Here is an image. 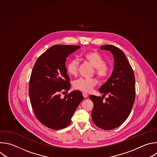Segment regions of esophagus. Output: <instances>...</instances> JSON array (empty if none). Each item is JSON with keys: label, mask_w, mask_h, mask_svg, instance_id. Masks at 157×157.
I'll return each instance as SVG.
<instances>
[{"label": "esophagus", "mask_w": 157, "mask_h": 157, "mask_svg": "<svg viewBox=\"0 0 157 157\" xmlns=\"http://www.w3.org/2000/svg\"><path fill=\"white\" fill-rule=\"evenodd\" d=\"M82 95H83V97H84V98H86V97H88V94H87L86 92H83V93H82Z\"/></svg>", "instance_id": "1"}]
</instances>
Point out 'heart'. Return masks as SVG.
<instances>
[{"mask_svg":"<svg viewBox=\"0 0 157 157\" xmlns=\"http://www.w3.org/2000/svg\"><path fill=\"white\" fill-rule=\"evenodd\" d=\"M82 58L94 67L93 74H95L100 81H105L109 78L111 72V67L105 62V58L98 52L96 50L87 51L82 54ZM78 68L79 62L75 59L71 60L67 65V71L72 76L77 75ZM97 83V81L95 78H80L74 81L73 87L76 89L89 92Z\"/></svg>","mask_w":157,"mask_h":157,"instance_id":"heart-1","label":"heart"}]
</instances>
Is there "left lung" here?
<instances>
[{
    "mask_svg": "<svg viewBox=\"0 0 157 157\" xmlns=\"http://www.w3.org/2000/svg\"><path fill=\"white\" fill-rule=\"evenodd\" d=\"M101 49L110 50L115 60L114 70L111 77L102 85L99 91L109 95H90L94 103L92 111L93 123L103 130H110L122 124L129 117L136 97L134 71L124 52L112 45L100 46Z\"/></svg>",
    "mask_w": 157,
    "mask_h": 157,
    "instance_id": "1",
    "label": "left lung"
}]
</instances>
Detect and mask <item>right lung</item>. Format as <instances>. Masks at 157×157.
<instances>
[{"instance_id":"right-lung-1","label":"right lung","mask_w":157,"mask_h":157,"mask_svg":"<svg viewBox=\"0 0 157 157\" xmlns=\"http://www.w3.org/2000/svg\"><path fill=\"white\" fill-rule=\"evenodd\" d=\"M80 48L74 45H54L36 60L29 82V95L34 113L45 126L54 130L67 127L84 97L70 88L65 62L68 56Z\"/></svg>"}]
</instances>
